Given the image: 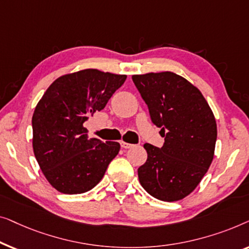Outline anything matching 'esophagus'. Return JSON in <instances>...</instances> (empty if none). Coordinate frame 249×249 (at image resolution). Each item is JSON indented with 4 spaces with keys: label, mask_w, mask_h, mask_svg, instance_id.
<instances>
[{
    "label": "esophagus",
    "mask_w": 249,
    "mask_h": 249,
    "mask_svg": "<svg viewBox=\"0 0 249 249\" xmlns=\"http://www.w3.org/2000/svg\"><path fill=\"white\" fill-rule=\"evenodd\" d=\"M121 146L123 149H129V148H132L133 144H131V143H127V142H124V141H121Z\"/></svg>",
    "instance_id": "1"
}]
</instances>
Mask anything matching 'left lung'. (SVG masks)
I'll return each instance as SVG.
<instances>
[{
	"instance_id": "1",
	"label": "left lung",
	"mask_w": 249,
	"mask_h": 249,
	"mask_svg": "<svg viewBox=\"0 0 249 249\" xmlns=\"http://www.w3.org/2000/svg\"><path fill=\"white\" fill-rule=\"evenodd\" d=\"M132 80L164 138L161 148L144 144L148 159L138 169L140 183L153 197L178 201L195 190L212 162L214 115L201 91L173 72L133 75Z\"/></svg>"
}]
</instances>
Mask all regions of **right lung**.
Wrapping results in <instances>:
<instances>
[{"mask_svg":"<svg viewBox=\"0 0 249 249\" xmlns=\"http://www.w3.org/2000/svg\"><path fill=\"white\" fill-rule=\"evenodd\" d=\"M126 75L88 69L52 83L33 115L35 157L46 179L64 194H81L101 180L118 142L88 138L83 123L106 106Z\"/></svg>","mask_w":249,"mask_h":249,"instance_id":"obj_1","label":"right lung"}]
</instances>
